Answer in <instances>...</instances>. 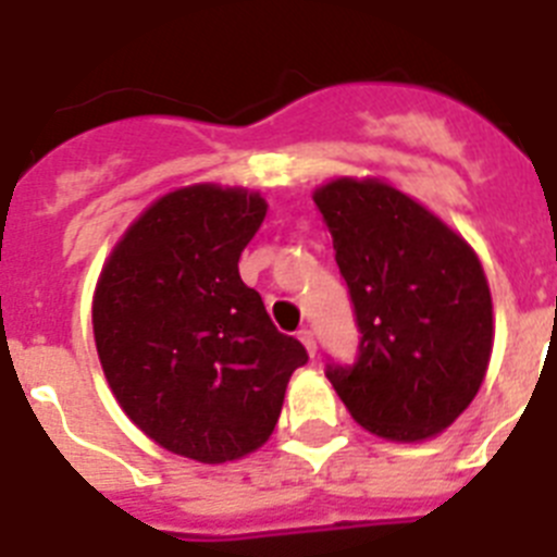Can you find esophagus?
I'll list each match as a JSON object with an SVG mask.
<instances>
[{
  "instance_id": "34e87169",
  "label": "esophagus",
  "mask_w": 557,
  "mask_h": 557,
  "mask_svg": "<svg viewBox=\"0 0 557 557\" xmlns=\"http://www.w3.org/2000/svg\"><path fill=\"white\" fill-rule=\"evenodd\" d=\"M298 339H301L304 346H307L309 357H314V354H318V343H314V334L309 332V329H301V332H298Z\"/></svg>"
}]
</instances>
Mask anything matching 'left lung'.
I'll return each instance as SVG.
<instances>
[{"label": "left lung", "mask_w": 557, "mask_h": 557, "mask_svg": "<svg viewBox=\"0 0 557 557\" xmlns=\"http://www.w3.org/2000/svg\"><path fill=\"white\" fill-rule=\"evenodd\" d=\"M351 295L354 362L326 376L357 424L421 441L471 405L494 343L491 289L474 250L435 214L379 181L314 191Z\"/></svg>", "instance_id": "left-lung-1"}]
</instances>
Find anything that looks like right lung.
Returning a JSON list of instances; mask_svg holds the SVG:
<instances>
[{"label":"right lung","mask_w":557,"mask_h":557,"mask_svg":"<svg viewBox=\"0 0 557 557\" xmlns=\"http://www.w3.org/2000/svg\"><path fill=\"white\" fill-rule=\"evenodd\" d=\"M264 211L256 191H172L127 228L97 284L91 321L113 396L147 437L198 462L259 449L309 359L239 278Z\"/></svg>","instance_id":"1"}]
</instances>
